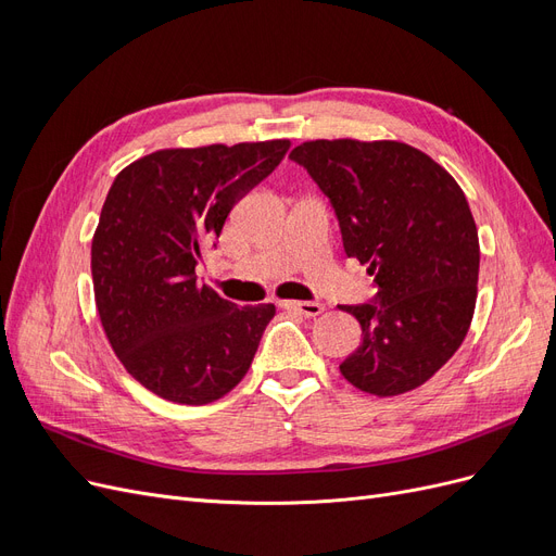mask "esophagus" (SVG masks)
<instances>
[{
    "mask_svg": "<svg viewBox=\"0 0 556 556\" xmlns=\"http://www.w3.org/2000/svg\"><path fill=\"white\" fill-rule=\"evenodd\" d=\"M280 306L285 311H294V313H301L306 317H317L325 311V306L317 304V301H280Z\"/></svg>",
    "mask_w": 556,
    "mask_h": 556,
    "instance_id": "1",
    "label": "esophagus"
}]
</instances>
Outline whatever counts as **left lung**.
Here are the masks:
<instances>
[{
  "mask_svg": "<svg viewBox=\"0 0 556 556\" xmlns=\"http://www.w3.org/2000/svg\"><path fill=\"white\" fill-rule=\"evenodd\" d=\"M290 157L331 199L345 255L378 285V304L341 306L362 325L343 378L380 399L425 384L459 350L476 313L480 243L459 182L390 139H317Z\"/></svg>",
  "mask_w": 556,
  "mask_h": 556,
  "instance_id": "1",
  "label": "left lung"
}]
</instances>
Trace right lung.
I'll return each mask as SVG.
<instances>
[{
  "label": "right lung",
  "mask_w": 556,
  "mask_h": 556,
  "mask_svg": "<svg viewBox=\"0 0 556 556\" xmlns=\"http://www.w3.org/2000/svg\"><path fill=\"white\" fill-rule=\"evenodd\" d=\"M288 148L290 139L164 148L115 176L92 237L94 301L117 359L153 394L206 406L248 374L276 306L237 308L194 266Z\"/></svg>",
  "instance_id": "1"
}]
</instances>
